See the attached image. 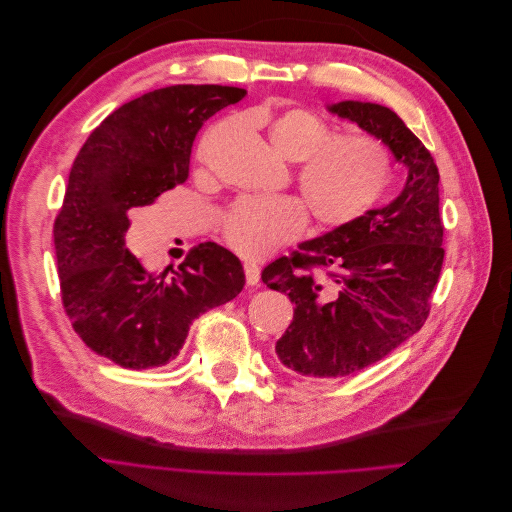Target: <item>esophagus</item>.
<instances>
[{"mask_svg": "<svg viewBox=\"0 0 512 512\" xmlns=\"http://www.w3.org/2000/svg\"><path fill=\"white\" fill-rule=\"evenodd\" d=\"M243 273H246L248 285H258V281H260V269H258L256 262H252V260L243 262Z\"/></svg>", "mask_w": 512, "mask_h": 512, "instance_id": "1", "label": "esophagus"}]
</instances>
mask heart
<instances>
[{"instance_id":"b5f03b06","label":"heart","mask_w":512,"mask_h":512,"mask_svg":"<svg viewBox=\"0 0 512 512\" xmlns=\"http://www.w3.org/2000/svg\"><path fill=\"white\" fill-rule=\"evenodd\" d=\"M333 135L319 114L291 108L269 123V139L289 160H302L298 185L321 227H342L383 196L392 177L385 145L369 135ZM308 223L296 198H243L223 214V235L233 250L260 258L298 239Z\"/></svg>"}]
</instances>
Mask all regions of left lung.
<instances>
[{"mask_svg":"<svg viewBox=\"0 0 512 512\" xmlns=\"http://www.w3.org/2000/svg\"><path fill=\"white\" fill-rule=\"evenodd\" d=\"M327 110L379 139L406 168V183L387 206L264 266L266 287L296 304L275 352L310 379L352 375L415 335L444 262L440 173L421 139L381 104L346 100Z\"/></svg>","mask_w":512,"mask_h":512,"instance_id":"1","label":"left lung"}]
</instances>
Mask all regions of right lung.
I'll return each instance as SVG.
<instances>
[{"instance_id": "right-lung-1", "label": "right lung", "mask_w": 512, "mask_h": 512, "mask_svg": "<svg viewBox=\"0 0 512 512\" xmlns=\"http://www.w3.org/2000/svg\"><path fill=\"white\" fill-rule=\"evenodd\" d=\"M243 95L223 85L143 93L106 116L72 162L54 223L62 302L87 348L118 367H164L191 323L246 283L239 258L214 241L158 273L145 271L125 241L129 210L187 181L198 131Z\"/></svg>"}]
</instances>
